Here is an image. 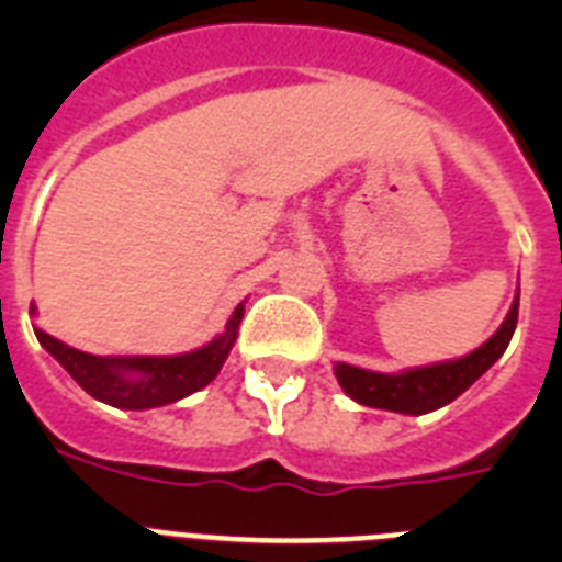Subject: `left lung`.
<instances>
[{
	"mask_svg": "<svg viewBox=\"0 0 562 562\" xmlns=\"http://www.w3.org/2000/svg\"><path fill=\"white\" fill-rule=\"evenodd\" d=\"M518 301L520 290L515 295L509 315L498 326L484 346H479L470 355L459 360L434 362V366H422V369H408L402 374H380V371L357 369L349 362H335V376L340 389L360 405L369 408L394 411V414H430L436 408H445L448 402L464 394L481 374H484L495 360L506 351L509 340L518 326Z\"/></svg>",
	"mask_w": 562,
	"mask_h": 562,
	"instance_id": "8db88e82",
	"label": "left lung"
}]
</instances>
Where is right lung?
<instances>
[{"label": "right lung", "mask_w": 562, "mask_h": 562, "mask_svg": "<svg viewBox=\"0 0 562 562\" xmlns=\"http://www.w3.org/2000/svg\"><path fill=\"white\" fill-rule=\"evenodd\" d=\"M241 315L245 304L233 310L225 331L205 342L202 349L171 357H98L72 349L42 329H36V337L89 396L106 402L112 408L146 411L171 405L191 396L193 391L205 389L231 355Z\"/></svg>", "instance_id": "right-lung-1"}]
</instances>
